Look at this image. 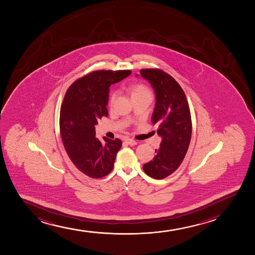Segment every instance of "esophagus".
<instances>
[{
	"label": "esophagus",
	"mask_w": 255,
	"mask_h": 255,
	"mask_svg": "<svg viewBox=\"0 0 255 255\" xmlns=\"http://www.w3.org/2000/svg\"><path fill=\"white\" fill-rule=\"evenodd\" d=\"M125 142L130 144V145H135V144H137V142H136L134 139H132V138H127Z\"/></svg>",
	"instance_id": "1"
}]
</instances>
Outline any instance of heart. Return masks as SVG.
<instances>
[{
  "label": "heart",
  "mask_w": 255,
  "mask_h": 255,
  "mask_svg": "<svg viewBox=\"0 0 255 255\" xmlns=\"http://www.w3.org/2000/svg\"><path fill=\"white\" fill-rule=\"evenodd\" d=\"M130 90H131V96L132 97L136 96V95H139V94L150 93V92H149V88L145 87V86L143 85V84H140V83L132 84V85H131V87H130ZM117 96V92H113V93L111 94V97H110V104H111V105H112V104L114 103Z\"/></svg>",
  "instance_id": "b5f03b06"
}]
</instances>
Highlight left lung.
<instances>
[{"instance_id": "obj_1", "label": "left lung", "mask_w": 255, "mask_h": 255, "mask_svg": "<svg viewBox=\"0 0 255 255\" xmlns=\"http://www.w3.org/2000/svg\"><path fill=\"white\" fill-rule=\"evenodd\" d=\"M140 74L155 90L156 102L151 122L158 124L157 133L161 137L155 157L143 164V169L153 179H165L178 169L190 145L192 132L190 107L179 83L163 70L143 69Z\"/></svg>"}]
</instances>
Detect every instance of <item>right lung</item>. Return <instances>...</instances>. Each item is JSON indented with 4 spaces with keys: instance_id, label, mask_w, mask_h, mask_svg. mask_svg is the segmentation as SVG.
I'll use <instances>...</instances> for the list:
<instances>
[{
    "instance_id": "right-lung-1",
    "label": "right lung",
    "mask_w": 255,
    "mask_h": 255,
    "mask_svg": "<svg viewBox=\"0 0 255 255\" xmlns=\"http://www.w3.org/2000/svg\"><path fill=\"white\" fill-rule=\"evenodd\" d=\"M132 71L96 70L76 80L68 88L62 103L59 129L65 150L74 165L93 179L108 175L122 147L119 138L95 137L98 120L108 117L109 88Z\"/></svg>"
}]
</instances>
